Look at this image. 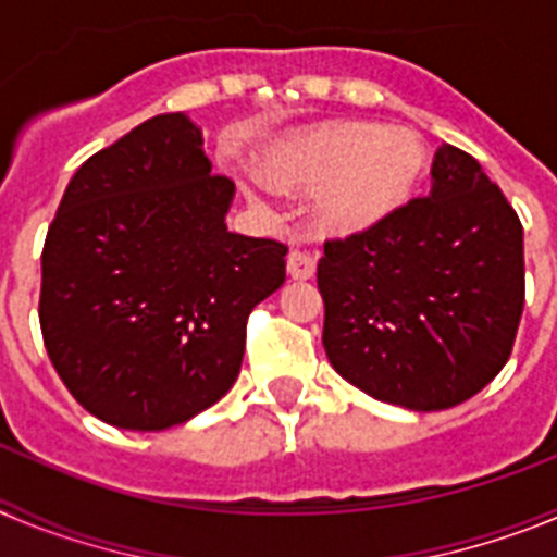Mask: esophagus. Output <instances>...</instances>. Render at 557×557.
Masks as SVG:
<instances>
[{
  "instance_id": "34e87169",
  "label": "esophagus",
  "mask_w": 557,
  "mask_h": 557,
  "mask_svg": "<svg viewBox=\"0 0 557 557\" xmlns=\"http://www.w3.org/2000/svg\"><path fill=\"white\" fill-rule=\"evenodd\" d=\"M287 273L293 275V278H312L314 275V259L309 253H304V250H293V253L287 256Z\"/></svg>"
}]
</instances>
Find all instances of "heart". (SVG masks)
<instances>
[{
  "label": "heart",
  "instance_id": "obj_1",
  "mask_svg": "<svg viewBox=\"0 0 557 557\" xmlns=\"http://www.w3.org/2000/svg\"><path fill=\"white\" fill-rule=\"evenodd\" d=\"M264 166L275 181L313 191L314 223L337 236L376 228L410 200L424 175V141L410 127L337 122L273 141ZM245 189L262 203L268 186L245 175Z\"/></svg>",
  "mask_w": 557,
  "mask_h": 557
}]
</instances>
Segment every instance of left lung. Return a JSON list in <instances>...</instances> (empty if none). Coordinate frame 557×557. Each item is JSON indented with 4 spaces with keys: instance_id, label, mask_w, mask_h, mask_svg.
Segmentation results:
<instances>
[{
    "instance_id": "1",
    "label": "left lung",
    "mask_w": 557,
    "mask_h": 557,
    "mask_svg": "<svg viewBox=\"0 0 557 557\" xmlns=\"http://www.w3.org/2000/svg\"><path fill=\"white\" fill-rule=\"evenodd\" d=\"M339 376L407 410L460 405L502 371L524 309V231L480 161L441 145L432 189L318 262Z\"/></svg>"
}]
</instances>
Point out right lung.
<instances>
[{"label": "right lung", "instance_id": "obj_1", "mask_svg": "<svg viewBox=\"0 0 557 557\" xmlns=\"http://www.w3.org/2000/svg\"><path fill=\"white\" fill-rule=\"evenodd\" d=\"M231 200L186 113L141 122L69 181L38 318L63 385L106 424H184L239 376L248 314L284 284L287 245L228 231Z\"/></svg>", "mask_w": 557, "mask_h": 557}]
</instances>
